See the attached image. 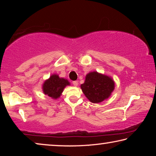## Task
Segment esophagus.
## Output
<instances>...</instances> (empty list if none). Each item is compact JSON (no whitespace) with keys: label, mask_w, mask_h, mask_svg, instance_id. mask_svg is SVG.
<instances>
[{"label":"esophagus","mask_w":156,"mask_h":156,"mask_svg":"<svg viewBox=\"0 0 156 156\" xmlns=\"http://www.w3.org/2000/svg\"><path fill=\"white\" fill-rule=\"evenodd\" d=\"M73 85H74L75 87H77L78 84V81H73Z\"/></svg>","instance_id":"1"}]
</instances>
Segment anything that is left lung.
I'll return each instance as SVG.
<instances>
[{"label": "left lung", "instance_id": "obj_1", "mask_svg": "<svg viewBox=\"0 0 156 156\" xmlns=\"http://www.w3.org/2000/svg\"><path fill=\"white\" fill-rule=\"evenodd\" d=\"M80 88L91 102L100 103L112 95L115 89V82L109 76L91 72L86 75L85 80Z\"/></svg>", "mask_w": 156, "mask_h": 156}]
</instances>
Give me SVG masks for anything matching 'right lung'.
I'll return each instance as SVG.
<instances>
[{"label":"right lung","mask_w":156,"mask_h":156,"mask_svg":"<svg viewBox=\"0 0 156 156\" xmlns=\"http://www.w3.org/2000/svg\"><path fill=\"white\" fill-rule=\"evenodd\" d=\"M69 85H70V83L67 79L60 78L58 75L54 73L44 80L42 89L44 95L56 100L60 98L64 89Z\"/></svg>","instance_id":"1"}]
</instances>
